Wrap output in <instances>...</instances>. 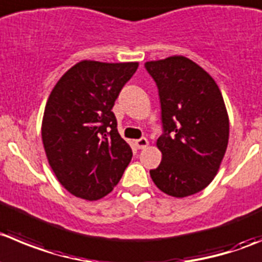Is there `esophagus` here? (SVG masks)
<instances>
[{"mask_svg": "<svg viewBox=\"0 0 262 262\" xmlns=\"http://www.w3.org/2000/svg\"><path fill=\"white\" fill-rule=\"evenodd\" d=\"M148 144H149L148 139H145V138H140V139H138V140H135V145L138 146L139 149L146 148V146H148Z\"/></svg>", "mask_w": 262, "mask_h": 262, "instance_id": "1", "label": "esophagus"}]
</instances>
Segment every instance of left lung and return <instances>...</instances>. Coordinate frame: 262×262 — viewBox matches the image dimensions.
<instances>
[{
    "label": "left lung",
    "instance_id": "8db88e82",
    "mask_svg": "<svg viewBox=\"0 0 262 262\" xmlns=\"http://www.w3.org/2000/svg\"><path fill=\"white\" fill-rule=\"evenodd\" d=\"M161 103L162 161L150 170L163 193L183 198L203 190L217 173L229 140V118L219 86L184 56L148 61Z\"/></svg>",
    "mask_w": 262,
    "mask_h": 262
}]
</instances>
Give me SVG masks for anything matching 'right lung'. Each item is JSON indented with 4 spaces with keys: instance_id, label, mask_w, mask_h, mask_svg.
<instances>
[{
    "instance_id": "add662e5",
    "label": "right lung",
    "mask_w": 262,
    "mask_h": 262,
    "mask_svg": "<svg viewBox=\"0 0 262 262\" xmlns=\"http://www.w3.org/2000/svg\"><path fill=\"white\" fill-rule=\"evenodd\" d=\"M138 67L79 61L50 94L42 141L55 176L73 195L87 201L105 196L133 158L112 109Z\"/></svg>"
}]
</instances>
